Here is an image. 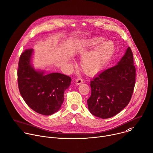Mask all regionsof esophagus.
I'll return each instance as SVG.
<instances>
[{
    "instance_id": "obj_1",
    "label": "esophagus",
    "mask_w": 153,
    "mask_h": 153,
    "mask_svg": "<svg viewBox=\"0 0 153 153\" xmlns=\"http://www.w3.org/2000/svg\"><path fill=\"white\" fill-rule=\"evenodd\" d=\"M83 82V79H81V78L77 79H76V85H80V84L82 83Z\"/></svg>"
}]
</instances>
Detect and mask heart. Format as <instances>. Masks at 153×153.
Instances as JSON below:
<instances>
[{
    "label": "heart",
    "mask_w": 153,
    "mask_h": 153,
    "mask_svg": "<svg viewBox=\"0 0 153 153\" xmlns=\"http://www.w3.org/2000/svg\"><path fill=\"white\" fill-rule=\"evenodd\" d=\"M103 41L100 37H95L89 39L85 47H81L77 53L83 56L88 50L94 48ZM115 52V45L111 40L106 41L99 45L94 51L86 55L81 61L82 71L88 76H92L102 70L111 60Z\"/></svg>",
    "instance_id": "1"
}]
</instances>
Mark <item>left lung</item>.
<instances>
[{"instance_id": "obj_1", "label": "left lung", "mask_w": 153, "mask_h": 153, "mask_svg": "<svg viewBox=\"0 0 153 153\" xmlns=\"http://www.w3.org/2000/svg\"><path fill=\"white\" fill-rule=\"evenodd\" d=\"M136 68L130 47L118 65L101 72L91 81L87 103L90 112L103 119L111 118L129 103L134 91Z\"/></svg>"}]
</instances>
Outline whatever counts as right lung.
I'll return each instance as SVG.
<instances>
[{"label": "right lung", "instance_id": "obj_1", "mask_svg": "<svg viewBox=\"0 0 153 153\" xmlns=\"http://www.w3.org/2000/svg\"><path fill=\"white\" fill-rule=\"evenodd\" d=\"M32 48L26 49L19 61L17 80L20 93L32 110L50 115L57 112L64 100V91L71 84L70 77L59 73L45 75L35 71L30 61Z\"/></svg>", "mask_w": 153, "mask_h": 153}]
</instances>
